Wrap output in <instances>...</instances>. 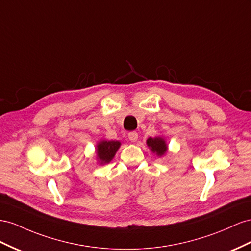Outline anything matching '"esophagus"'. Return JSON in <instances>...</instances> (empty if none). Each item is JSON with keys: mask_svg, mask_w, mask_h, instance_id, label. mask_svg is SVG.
Segmentation results:
<instances>
[{"mask_svg": "<svg viewBox=\"0 0 251 251\" xmlns=\"http://www.w3.org/2000/svg\"><path fill=\"white\" fill-rule=\"evenodd\" d=\"M127 137L132 142H135V141H137V139H138V134L136 132H131V133H128Z\"/></svg>", "mask_w": 251, "mask_h": 251, "instance_id": "34e87169", "label": "esophagus"}]
</instances>
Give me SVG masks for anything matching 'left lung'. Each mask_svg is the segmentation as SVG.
<instances>
[{
	"label": "left lung",
	"instance_id": "obj_1",
	"mask_svg": "<svg viewBox=\"0 0 251 251\" xmlns=\"http://www.w3.org/2000/svg\"><path fill=\"white\" fill-rule=\"evenodd\" d=\"M147 145L151 149V151L159 157L164 156L168 151V146L162 137H149L147 139Z\"/></svg>",
	"mask_w": 251,
	"mask_h": 251
}]
</instances>
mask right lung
Returning <instances> with one entry per match:
<instances>
[{
	"label": "right lung",
	"mask_w": 251,
	"mask_h": 251,
	"mask_svg": "<svg viewBox=\"0 0 251 251\" xmlns=\"http://www.w3.org/2000/svg\"><path fill=\"white\" fill-rule=\"evenodd\" d=\"M120 145V141L118 140H100L96 148L97 159L100 165L109 164L114 158Z\"/></svg>",
	"instance_id": "add662e5"
}]
</instances>
